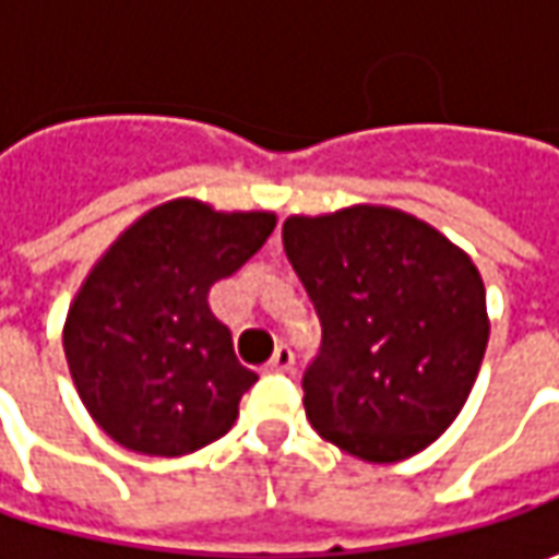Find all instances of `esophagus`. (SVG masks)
I'll list each match as a JSON object with an SVG mask.
<instances>
[{
    "label": "esophagus",
    "mask_w": 559,
    "mask_h": 559,
    "mask_svg": "<svg viewBox=\"0 0 559 559\" xmlns=\"http://www.w3.org/2000/svg\"><path fill=\"white\" fill-rule=\"evenodd\" d=\"M292 367H295V355H292L289 345H280L273 357L267 360V370L270 373H289Z\"/></svg>",
    "instance_id": "obj_1"
}]
</instances>
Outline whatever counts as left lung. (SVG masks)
Masks as SVG:
<instances>
[{"label": "left lung", "instance_id": "1", "mask_svg": "<svg viewBox=\"0 0 559 559\" xmlns=\"http://www.w3.org/2000/svg\"><path fill=\"white\" fill-rule=\"evenodd\" d=\"M283 246L323 326L301 382L313 429L370 463L429 448L461 414L488 345L469 254L385 204L292 214Z\"/></svg>", "mask_w": 559, "mask_h": 559}]
</instances>
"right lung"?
I'll use <instances>...</instances> for the list:
<instances>
[{"mask_svg": "<svg viewBox=\"0 0 559 559\" xmlns=\"http://www.w3.org/2000/svg\"><path fill=\"white\" fill-rule=\"evenodd\" d=\"M276 226L270 211H214L174 199L127 226L98 258L64 320L76 395L111 439L152 457H183L239 417L258 373L207 305Z\"/></svg>", "mask_w": 559, "mask_h": 559, "instance_id": "obj_1", "label": "right lung"}]
</instances>
